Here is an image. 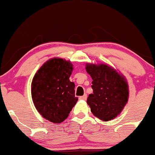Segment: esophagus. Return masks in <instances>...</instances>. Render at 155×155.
Returning <instances> with one entry per match:
<instances>
[{"mask_svg":"<svg viewBox=\"0 0 155 155\" xmlns=\"http://www.w3.org/2000/svg\"><path fill=\"white\" fill-rule=\"evenodd\" d=\"M86 98H87V95H86V94H84V95H82V96H79V99H80V100H86Z\"/></svg>","mask_w":155,"mask_h":155,"instance_id":"esophagus-1","label":"esophagus"}]
</instances>
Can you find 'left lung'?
<instances>
[{
	"instance_id": "obj_1",
	"label": "left lung",
	"mask_w": 155,
	"mask_h": 155,
	"mask_svg": "<svg viewBox=\"0 0 155 155\" xmlns=\"http://www.w3.org/2000/svg\"><path fill=\"white\" fill-rule=\"evenodd\" d=\"M86 72L93 81V93L87 99L92 113L108 121L123 110L129 97L128 84L125 76L112 66L104 63H86Z\"/></svg>"
}]
</instances>
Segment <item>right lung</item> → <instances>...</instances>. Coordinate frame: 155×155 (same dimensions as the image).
Returning <instances> with one entry per match:
<instances>
[{"label": "right lung", "instance_id": "add662e5", "mask_svg": "<svg viewBox=\"0 0 155 155\" xmlns=\"http://www.w3.org/2000/svg\"><path fill=\"white\" fill-rule=\"evenodd\" d=\"M70 61L54 57L45 62L31 82V96L37 112L53 123L64 121L78 101L75 84L70 82Z\"/></svg>", "mask_w": 155, "mask_h": 155}]
</instances>
